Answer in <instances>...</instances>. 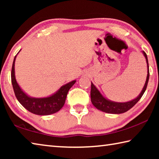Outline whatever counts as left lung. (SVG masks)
I'll return each instance as SVG.
<instances>
[{
    "instance_id": "obj_1",
    "label": "left lung",
    "mask_w": 159,
    "mask_h": 159,
    "mask_svg": "<svg viewBox=\"0 0 159 159\" xmlns=\"http://www.w3.org/2000/svg\"><path fill=\"white\" fill-rule=\"evenodd\" d=\"M144 54V56L145 57L147 64V80L145 82V84L144 85L143 89H142L140 94L138 96V98L133 99V100L129 101L127 102H115L110 101L109 99H106L102 96V94L99 93V91L98 90L93 83L91 82V90H90V97H91V102L94 106H95L97 109L100 110L102 111H104L105 113H109V114H122V113L126 112L130 109L137 102H138L139 99L143 95L145 90L147 89L148 81H149V63H148V59L147 54L145 52H142Z\"/></svg>"
}]
</instances>
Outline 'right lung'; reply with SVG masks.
<instances>
[{
  "label": "right lung",
  "instance_id": "right-lung-1",
  "mask_svg": "<svg viewBox=\"0 0 159 159\" xmlns=\"http://www.w3.org/2000/svg\"><path fill=\"white\" fill-rule=\"evenodd\" d=\"M16 57L17 55H15L12 63L11 81L15 95L19 102L29 111L36 115L46 116L55 114L60 111L65 103L66 95L69 89L74 85L76 80H73L61 86L58 91L50 97L43 98H31L28 96L21 89L16 80L15 75V61Z\"/></svg>",
  "mask_w": 159,
  "mask_h": 159
}]
</instances>
